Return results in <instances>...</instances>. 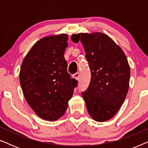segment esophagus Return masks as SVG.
Masks as SVG:
<instances>
[{"instance_id":"34e87169","label":"esophagus","mask_w":148,"mask_h":148,"mask_svg":"<svg viewBox=\"0 0 148 148\" xmlns=\"http://www.w3.org/2000/svg\"><path fill=\"white\" fill-rule=\"evenodd\" d=\"M73 77H74V78H75L77 80H79V77H80L79 73H75L73 75Z\"/></svg>"}]
</instances>
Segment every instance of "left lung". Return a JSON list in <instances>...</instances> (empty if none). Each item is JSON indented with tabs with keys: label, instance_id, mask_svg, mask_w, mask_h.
Segmentation results:
<instances>
[{
	"label": "left lung",
	"instance_id": "1",
	"mask_svg": "<svg viewBox=\"0 0 148 148\" xmlns=\"http://www.w3.org/2000/svg\"><path fill=\"white\" fill-rule=\"evenodd\" d=\"M81 41L91 71L90 86L82 96L88 112L98 122L112 118L129 90L130 66L120 46L103 33L73 34Z\"/></svg>",
	"mask_w": 148,
	"mask_h": 148
}]
</instances>
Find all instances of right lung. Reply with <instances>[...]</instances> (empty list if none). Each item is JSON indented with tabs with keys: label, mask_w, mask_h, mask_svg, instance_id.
Here are the masks:
<instances>
[{
	"label": "right lung",
	"mask_w": 148,
	"mask_h": 148,
	"mask_svg": "<svg viewBox=\"0 0 148 148\" xmlns=\"http://www.w3.org/2000/svg\"><path fill=\"white\" fill-rule=\"evenodd\" d=\"M68 35L40 39L24 58L19 81L28 104L44 120L54 121L64 114L77 81L67 72L64 53Z\"/></svg>",
	"instance_id": "obj_1"
}]
</instances>
